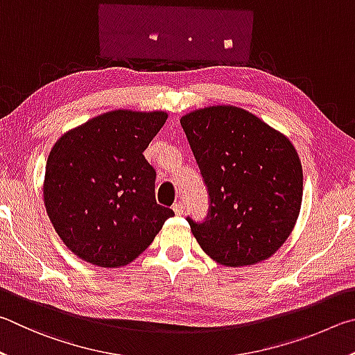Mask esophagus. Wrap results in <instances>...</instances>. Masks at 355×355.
Wrapping results in <instances>:
<instances>
[{"label":"esophagus","instance_id":"34e87169","mask_svg":"<svg viewBox=\"0 0 355 355\" xmlns=\"http://www.w3.org/2000/svg\"><path fill=\"white\" fill-rule=\"evenodd\" d=\"M173 210H174V214H176V215H182L184 214V204L181 201L174 202L173 204Z\"/></svg>","mask_w":355,"mask_h":355}]
</instances>
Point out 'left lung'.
<instances>
[{
	"label": "left lung",
	"instance_id": "1",
	"mask_svg": "<svg viewBox=\"0 0 355 355\" xmlns=\"http://www.w3.org/2000/svg\"><path fill=\"white\" fill-rule=\"evenodd\" d=\"M209 195L207 216H187L202 251L227 266L271 257L295 227L302 166L287 137L256 115L214 105L181 118Z\"/></svg>",
	"mask_w": 355,
	"mask_h": 355
}]
</instances>
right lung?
<instances>
[{
  "label": "right lung",
  "instance_id": "add662e5",
  "mask_svg": "<svg viewBox=\"0 0 355 355\" xmlns=\"http://www.w3.org/2000/svg\"><path fill=\"white\" fill-rule=\"evenodd\" d=\"M166 116L107 112L55 141L45 170V207L78 257L107 268L128 265L174 216L155 201V170L143 155Z\"/></svg>",
  "mask_w": 355,
  "mask_h": 355
}]
</instances>
